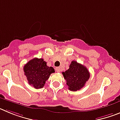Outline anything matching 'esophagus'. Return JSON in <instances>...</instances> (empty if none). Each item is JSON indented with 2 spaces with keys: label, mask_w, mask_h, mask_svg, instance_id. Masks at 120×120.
Listing matches in <instances>:
<instances>
[{
  "label": "esophagus",
  "mask_w": 120,
  "mask_h": 120,
  "mask_svg": "<svg viewBox=\"0 0 120 120\" xmlns=\"http://www.w3.org/2000/svg\"><path fill=\"white\" fill-rule=\"evenodd\" d=\"M55 70H56V71L58 73H59V72H60V70H61V69H60V67H56V68H55Z\"/></svg>",
  "instance_id": "obj_1"
}]
</instances>
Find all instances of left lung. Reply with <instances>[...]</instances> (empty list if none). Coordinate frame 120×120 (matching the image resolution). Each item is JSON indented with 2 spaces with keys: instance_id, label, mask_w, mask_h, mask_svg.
<instances>
[{
  "instance_id": "1",
  "label": "left lung",
  "mask_w": 120,
  "mask_h": 120,
  "mask_svg": "<svg viewBox=\"0 0 120 120\" xmlns=\"http://www.w3.org/2000/svg\"><path fill=\"white\" fill-rule=\"evenodd\" d=\"M69 67V69L62 73L66 80L68 90L77 91L85 86L90 77V72L86 67L75 61H71Z\"/></svg>"
}]
</instances>
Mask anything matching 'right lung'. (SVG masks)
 I'll return each instance as SVG.
<instances>
[{"label":"right lung","mask_w":120,"mask_h":120,"mask_svg":"<svg viewBox=\"0 0 120 120\" xmlns=\"http://www.w3.org/2000/svg\"><path fill=\"white\" fill-rule=\"evenodd\" d=\"M23 71L29 84L36 89L44 87L45 81L51 74L55 72L53 68L47 66V62L44 59L37 58L31 59L25 64Z\"/></svg>","instance_id":"1"}]
</instances>
